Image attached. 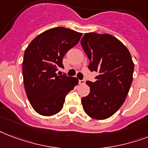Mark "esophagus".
<instances>
[{"label": "esophagus", "instance_id": "34e87169", "mask_svg": "<svg viewBox=\"0 0 148 148\" xmlns=\"http://www.w3.org/2000/svg\"><path fill=\"white\" fill-rule=\"evenodd\" d=\"M79 84H85V80H79Z\"/></svg>", "mask_w": 148, "mask_h": 148}]
</instances>
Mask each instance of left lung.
Wrapping results in <instances>:
<instances>
[{
  "mask_svg": "<svg viewBox=\"0 0 148 148\" xmlns=\"http://www.w3.org/2000/svg\"><path fill=\"white\" fill-rule=\"evenodd\" d=\"M81 44L90 60L89 70L99 72L96 82H86L90 93L82 99L83 109L93 119H107L122 106L130 88L134 70L131 55L109 34L85 33Z\"/></svg>",
  "mask_w": 148,
  "mask_h": 148,
  "instance_id": "left-lung-1",
  "label": "left lung"
}]
</instances>
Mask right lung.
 <instances>
[{"label": "right lung", "mask_w": 148, "mask_h": 148, "mask_svg": "<svg viewBox=\"0 0 148 148\" xmlns=\"http://www.w3.org/2000/svg\"><path fill=\"white\" fill-rule=\"evenodd\" d=\"M82 33L56 27L39 34L25 49L22 63L27 97L37 113L49 116L58 113L65 97L78 84L77 77L60 75L63 57L77 44Z\"/></svg>", "instance_id": "1"}]
</instances>
